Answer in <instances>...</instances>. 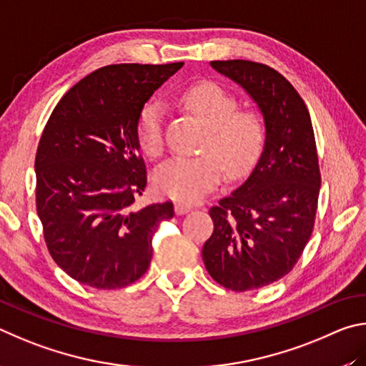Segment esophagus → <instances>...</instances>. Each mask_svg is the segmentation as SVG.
<instances>
[{"instance_id": "esophagus-1", "label": "esophagus", "mask_w": 366, "mask_h": 366, "mask_svg": "<svg viewBox=\"0 0 366 366\" xmlns=\"http://www.w3.org/2000/svg\"><path fill=\"white\" fill-rule=\"evenodd\" d=\"M191 209H193V207H191L189 204H184V202H177V204H175V212H177V215L188 214Z\"/></svg>"}]
</instances>
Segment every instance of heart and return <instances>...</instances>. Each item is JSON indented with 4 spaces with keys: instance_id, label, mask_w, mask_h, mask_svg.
Segmentation results:
<instances>
[{
    "instance_id": "1",
    "label": "heart",
    "mask_w": 366,
    "mask_h": 366,
    "mask_svg": "<svg viewBox=\"0 0 366 366\" xmlns=\"http://www.w3.org/2000/svg\"><path fill=\"white\" fill-rule=\"evenodd\" d=\"M182 102L209 128L204 156L173 157L154 173V187L172 199L193 202L215 188L222 169L228 178H241L252 169L265 143V128L257 114L238 111V101L214 81L188 88ZM137 141L147 157L162 156L164 111L147 102L137 122Z\"/></svg>"
}]
</instances>
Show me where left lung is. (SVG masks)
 Masks as SVG:
<instances>
[{
    "label": "left lung",
    "instance_id": "8db88e82",
    "mask_svg": "<svg viewBox=\"0 0 366 366\" xmlns=\"http://www.w3.org/2000/svg\"><path fill=\"white\" fill-rule=\"evenodd\" d=\"M210 66L259 106L265 143L246 182L209 210L214 233L202 260L227 290H259L290 273L310 239L322 183L315 134L304 99L274 69L242 59Z\"/></svg>",
    "mask_w": 366,
    "mask_h": 366
}]
</instances>
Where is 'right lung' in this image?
<instances>
[{
  "label": "right lung",
  "mask_w": 366,
  "mask_h": 366,
  "mask_svg": "<svg viewBox=\"0 0 366 366\" xmlns=\"http://www.w3.org/2000/svg\"><path fill=\"white\" fill-rule=\"evenodd\" d=\"M183 62L114 64L57 102L35 157L36 212L51 257L81 285L117 290L146 273L152 234L173 204L138 207L146 165L137 122L152 93Z\"/></svg>",
  "instance_id": "add662e5"
}]
</instances>
